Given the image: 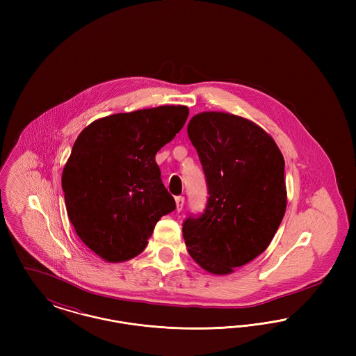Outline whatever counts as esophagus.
I'll return each mask as SVG.
<instances>
[{"label": "esophagus", "instance_id": "esophagus-1", "mask_svg": "<svg viewBox=\"0 0 356 356\" xmlns=\"http://www.w3.org/2000/svg\"><path fill=\"white\" fill-rule=\"evenodd\" d=\"M175 200H176V209H177V212H180L183 209V207H184L186 199L183 196H177Z\"/></svg>", "mask_w": 356, "mask_h": 356}]
</instances>
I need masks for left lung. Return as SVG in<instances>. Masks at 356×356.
<instances>
[{
	"mask_svg": "<svg viewBox=\"0 0 356 356\" xmlns=\"http://www.w3.org/2000/svg\"><path fill=\"white\" fill-rule=\"evenodd\" d=\"M186 131L209 195L203 213L183 222L186 248L205 271L231 273L267 250L283 220L284 159L271 136L235 115L203 112Z\"/></svg>",
	"mask_w": 356,
	"mask_h": 356,
	"instance_id": "1",
	"label": "left lung"
}]
</instances>
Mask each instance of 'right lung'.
I'll return each mask as SVG.
<instances>
[{"label": "right lung", "mask_w": 356, "mask_h": 356, "mask_svg": "<svg viewBox=\"0 0 356 356\" xmlns=\"http://www.w3.org/2000/svg\"><path fill=\"white\" fill-rule=\"evenodd\" d=\"M188 115L183 105L118 113L93 121L74 141L61 180L69 220L104 260L141 254L156 222L175 211L154 156Z\"/></svg>", "instance_id": "obj_1"}]
</instances>
